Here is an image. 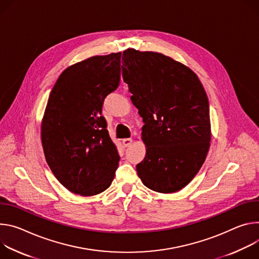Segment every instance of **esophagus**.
Segmentation results:
<instances>
[{
	"mask_svg": "<svg viewBox=\"0 0 259 259\" xmlns=\"http://www.w3.org/2000/svg\"><path fill=\"white\" fill-rule=\"evenodd\" d=\"M132 143H133V139H131V138H127V139H123V140H122V144H123L124 147L131 146Z\"/></svg>",
	"mask_w": 259,
	"mask_h": 259,
	"instance_id": "1",
	"label": "esophagus"
}]
</instances>
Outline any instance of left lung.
<instances>
[{
  "label": "left lung",
  "instance_id": "obj_1",
  "mask_svg": "<svg viewBox=\"0 0 259 259\" xmlns=\"http://www.w3.org/2000/svg\"><path fill=\"white\" fill-rule=\"evenodd\" d=\"M122 78L145 124L146 156L137 164L143 184L170 193L185 187L202 167L210 147V109L198 77L168 56L128 48Z\"/></svg>",
  "mask_w": 259,
  "mask_h": 259
}]
</instances>
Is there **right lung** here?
<instances>
[{"mask_svg":"<svg viewBox=\"0 0 259 259\" xmlns=\"http://www.w3.org/2000/svg\"><path fill=\"white\" fill-rule=\"evenodd\" d=\"M121 52L93 56L67 68L50 93L41 126L46 161L55 178L83 196L106 190L119 154L102 115L120 82Z\"/></svg>","mask_w":259,"mask_h":259,"instance_id":"right-lung-1","label":"right lung"}]
</instances>
